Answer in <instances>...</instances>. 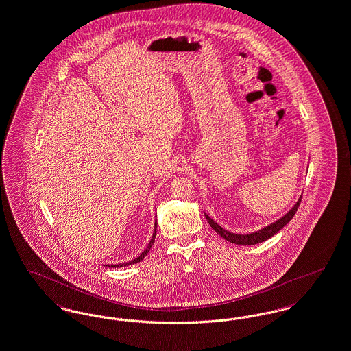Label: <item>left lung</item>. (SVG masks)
Here are the masks:
<instances>
[{
	"label": "left lung",
	"instance_id": "left-lung-1",
	"mask_svg": "<svg viewBox=\"0 0 351 351\" xmlns=\"http://www.w3.org/2000/svg\"><path fill=\"white\" fill-rule=\"evenodd\" d=\"M300 201H302V197H300L299 201L295 204L294 208L289 211L286 215H283L277 222L267 226V227H264V228H261V230H258V231H256V232H252V234H247V235L232 234V232L227 231L225 228H222L218 223H215L209 215L205 214V217H206L209 225L213 227V230H214L218 235H221L222 238L226 239L227 241L234 243V244H239V245H253V244L263 243V241H265L267 239L274 237L282 227H285V226L287 225V223L293 219L295 213L298 211V208H299V205H300Z\"/></svg>",
	"mask_w": 351,
	"mask_h": 351
}]
</instances>
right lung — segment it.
<instances>
[{
    "instance_id": "right-lung-1",
    "label": "right lung",
    "mask_w": 351,
    "mask_h": 351,
    "mask_svg": "<svg viewBox=\"0 0 351 351\" xmlns=\"http://www.w3.org/2000/svg\"><path fill=\"white\" fill-rule=\"evenodd\" d=\"M155 237H156V221H155V227H154V232H153V237H152V240H150V243L147 244V247H146V250L143 251V252L141 253L138 257H136L134 260H132V261H129V263H124V264H117V265H108L110 267H128V265H133V264H137V263H140L142 261L143 258H145V256L149 253L150 251V248L153 247V244H154Z\"/></svg>"
}]
</instances>
